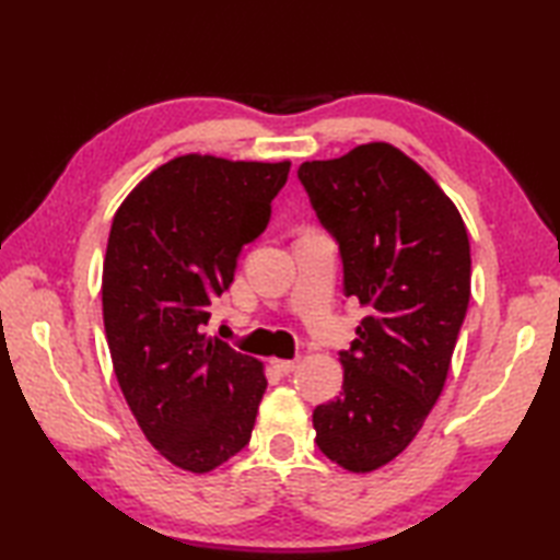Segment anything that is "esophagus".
Masks as SVG:
<instances>
[{
	"label": "esophagus",
	"mask_w": 560,
	"mask_h": 560,
	"mask_svg": "<svg viewBox=\"0 0 560 560\" xmlns=\"http://www.w3.org/2000/svg\"><path fill=\"white\" fill-rule=\"evenodd\" d=\"M271 365H273V371H277L279 375H289V373H293V371H295V365H299V361L273 359V361H271Z\"/></svg>",
	"instance_id": "1"
}]
</instances>
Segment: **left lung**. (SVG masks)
Segmentation results:
<instances>
[{"instance_id": "obj_1", "label": "left lung", "mask_w": 560, "mask_h": 560, "mask_svg": "<svg viewBox=\"0 0 560 560\" xmlns=\"http://www.w3.org/2000/svg\"><path fill=\"white\" fill-rule=\"evenodd\" d=\"M319 223L337 237L355 327L341 395L313 411L315 443L339 467H385L443 392L471 291V255L452 199L385 141L299 168Z\"/></svg>"}]
</instances>
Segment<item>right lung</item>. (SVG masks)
I'll return each instance as SVG.
<instances>
[{
    "label": "right lung",
    "instance_id": "obj_1",
    "mask_svg": "<svg viewBox=\"0 0 560 560\" xmlns=\"http://www.w3.org/2000/svg\"><path fill=\"white\" fill-rule=\"evenodd\" d=\"M289 168L185 153L115 211L101 287L115 377L141 433L185 471L221 467L255 428L265 365L205 325L243 245L267 229Z\"/></svg>",
    "mask_w": 560,
    "mask_h": 560
}]
</instances>
